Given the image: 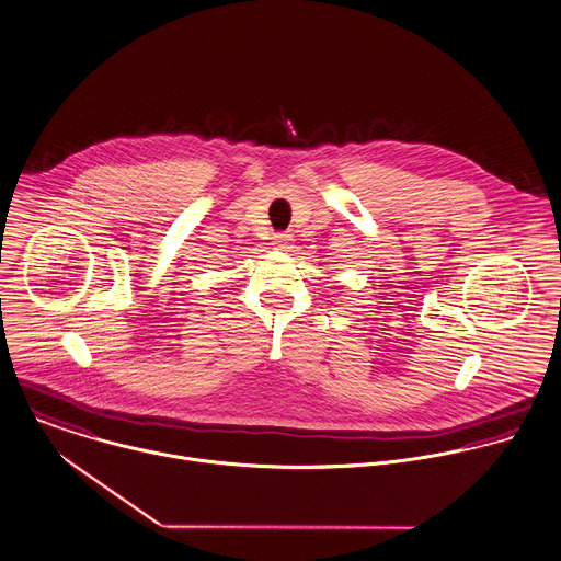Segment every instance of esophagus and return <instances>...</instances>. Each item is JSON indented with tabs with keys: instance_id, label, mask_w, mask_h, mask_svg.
I'll list each match as a JSON object with an SVG mask.
<instances>
[{
	"instance_id": "1",
	"label": "esophagus",
	"mask_w": 561,
	"mask_h": 561,
	"mask_svg": "<svg viewBox=\"0 0 561 561\" xmlns=\"http://www.w3.org/2000/svg\"><path fill=\"white\" fill-rule=\"evenodd\" d=\"M271 244H273L275 249H279V251H288L290 244H293V236H290V233H275Z\"/></svg>"
}]
</instances>
